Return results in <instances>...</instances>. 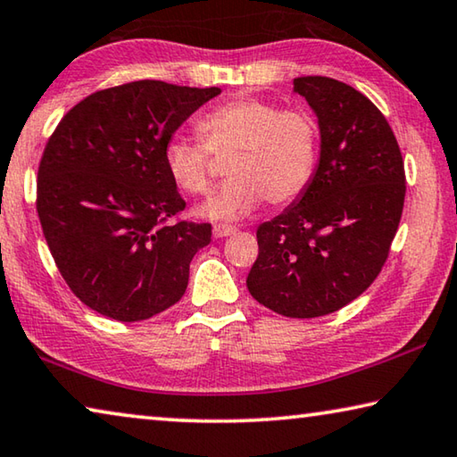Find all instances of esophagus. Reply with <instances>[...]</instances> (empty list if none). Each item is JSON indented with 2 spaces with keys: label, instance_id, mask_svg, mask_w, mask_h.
<instances>
[{
  "label": "esophagus",
  "instance_id": "1",
  "mask_svg": "<svg viewBox=\"0 0 457 457\" xmlns=\"http://www.w3.org/2000/svg\"><path fill=\"white\" fill-rule=\"evenodd\" d=\"M236 231L237 229L234 226H226V223H220V226L213 228V236L215 237H228V236H234Z\"/></svg>",
  "mask_w": 457,
  "mask_h": 457
}]
</instances>
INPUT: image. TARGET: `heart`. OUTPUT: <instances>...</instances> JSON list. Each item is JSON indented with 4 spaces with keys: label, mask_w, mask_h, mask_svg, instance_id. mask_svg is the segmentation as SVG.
Listing matches in <instances>:
<instances>
[{
    "label": "heart",
    "mask_w": 457,
    "mask_h": 457,
    "mask_svg": "<svg viewBox=\"0 0 457 457\" xmlns=\"http://www.w3.org/2000/svg\"><path fill=\"white\" fill-rule=\"evenodd\" d=\"M201 144L170 137L164 169L189 195L212 187L213 156H228L229 177L197 213L213 221L242 220L262 203L287 205L307 191L320 158V126L305 110H282L272 101L237 97L213 107L197 121Z\"/></svg>",
    "instance_id": "heart-1"
}]
</instances>
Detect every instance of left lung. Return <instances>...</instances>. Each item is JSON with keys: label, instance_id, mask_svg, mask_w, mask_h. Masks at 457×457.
I'll list each match as a JSON object with an SVG mask.
<instances>
[{"label": "left lung", "instance_id": "obj_1", "mask_svg": "<svg viewBox=\"0 0 457 457\" xmlns=\"http://www.w3.org/2000/svg\"><path fill=\"white\" fill-rule=\"evenodd\" d=\"M321 136L307 191L258 228L250 295L274 313L329 315L366 291L385 266L404 205V162L385 115L353 87L299 77Z\"/></svg>", "mask_w": 457, "mask_h": 457}]
</instances>
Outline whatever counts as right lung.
<instances>
[{
	"mask_svg": "<svg viewBox=\"0 0 457 457\" xmlns=\"http://www.w3.org/2000/svg\"><path fill=\"white\" fill-rule=\"evenodd\" d=\"M221 89L134 81L72 107L38 166L36 209L67 285L115 321L175 305L212 226L169 221L185 209L164 169L172 134Z\"/></svg>",
	"mask_w": 457,
	"mask_h": 457,
	"instance_id": "add662e5",
	"label": "right lung"
}]
</instances>
